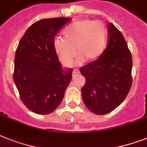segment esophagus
Listing matches in <instances>:
<instances>
[{"label": "esophagus", "mask_w": 147, "mask_h": 147, "mask_svg": "<svg viewBox=\"0 0 147 147\" xmlns=\"http://www.w3.org/2000/svg\"><path fill=\"white\" fill-rule=\"evenodd\" d=\"M79 73H80V71H78V70H77V69L73 70V72H72V78H75V77H76V76H78V75Z\"/></svg>", "instance_id": "obj_1"}]
</instances>
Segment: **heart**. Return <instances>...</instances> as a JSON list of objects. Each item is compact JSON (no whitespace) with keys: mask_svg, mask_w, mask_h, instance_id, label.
Instances as JSON below:
<instances>
[{"mask_svg":"<svg viewBox=\"0 0 147 147\" xmlns=\"http://www.w3.org/2000/svg\"><path fill=\"white\" fill-rule=\"evenodd\" d=\"M64 38H56L54 49L60 61L71 65L77 54L78 65L86 60L96 61L103 54L108 43V32L101 21L79 20L74 22L63 32Z\"/></svg>","mask_w":147,"mask_h":147,"instance_id":"obj_1","label":"heart"}]
</instances>
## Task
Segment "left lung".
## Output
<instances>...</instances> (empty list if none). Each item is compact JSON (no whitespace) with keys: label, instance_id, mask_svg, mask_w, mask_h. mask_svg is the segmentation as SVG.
Masks as SVG:
<instances>
[{"label":"left lung","instance_id":"left-lung-1","mask_svg":"<svg viewBox=\"0 0 147 147\" xmlns=\"http://www.w3.org/2000/svg\"><path fill=\"white\" fill-rule=\"evenodd\" d=\"M108 32V46L103 54L80 70L86 79L82 88V99L96 115H105L116 109L131 87L132 59L127 43L111 22Z\"/></svg>","mask_w":147,"mask_h":147}]
</instances>
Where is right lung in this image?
<instances>
[{"mask_svg":"<svg viewBox=\"0 0 147 147\" xmlns=\"http://www.w3.org/2000/svg\"><path fill=\"white\" fill-rule=\"evenodd\" d=\"M69 18L34 22L20 40L15 54L13 80L28 109L47 115L59 107L71 78L72 69H63L54 49V38Z\"/></svg>","mask_w":147,"mask_h":147,"instance_id":"right-lung-1","label":"right lung"}]
</instances>
